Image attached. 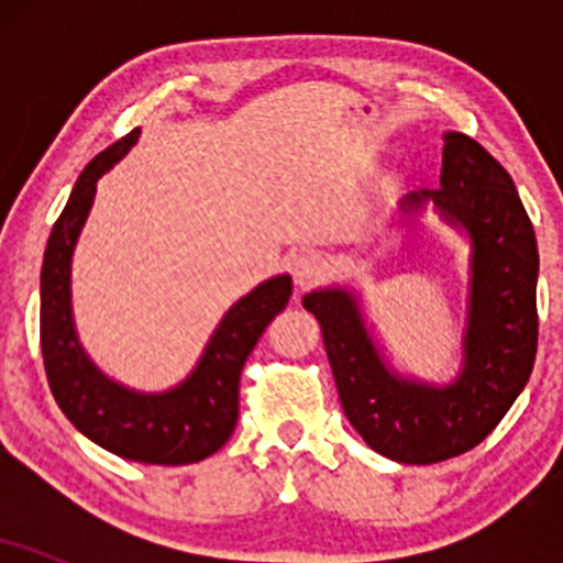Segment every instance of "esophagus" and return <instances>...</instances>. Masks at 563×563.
Segmentation results:
<instances>
[{"label":"esophagus","instance_id":"esophagus-1","mask_svg":"<svg viewBox=\"0 0 563 563\" xmlns=\"http://www.w3.org/2000/svg\"><path fill=\"white\" fill-rule=\"evenodd\" d=\"M290 273H294L296 288H307L312 286V283L322 280V275H325V262H322L318 254H301L294 260Z\"/></svg>","mask_w":563,"mask_h":563}]
</instances>
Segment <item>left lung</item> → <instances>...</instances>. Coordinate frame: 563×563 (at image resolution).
I'll return each instance as SVG.
<instances>
[{"label":"left lung","instance_id":"1","mask_svg":"<svg viewBox=\"0 0 563 563\" xmlns=\"http://www.w3.org/2000/svg\"><path fill=\"white\" fill-rule=\"evenodd\" d=\"M439 190L407 192V217H439L468 245L466 318L448 380L394 363L357 280L309 290L349 423L397 463L448 461L482 442L525 391L538 352L540 256L514 179L461 132L442 134Z\"/></svg>","mask_w":563,"mask_h":563}]
</instances>
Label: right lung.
Wrapping results in <instances>:
<instances>
[{
	"instance_id": "add662e5",
	"label": "right lung",
	"mask_w": 563,
	"mask_h": 563,
	"mask_svg": "<svg viewBox=\"0 0 563 563\" xmlns=\"http://www.w3.org/2000/svg\"><path fill=\"white\" fill-rule=\"evenodd\" d=\"M140 126L102 151L79 174L49 232L42 264V357L49 389L84 437L126 461L153 466L198 463L228 442L238 423V380L264 328L290 299V275H275L241 296L206 341L192 371L161 391H140L108 376L79 339L70 267L97 183L137 145Z\"/></svg>"
}]
</instances>
